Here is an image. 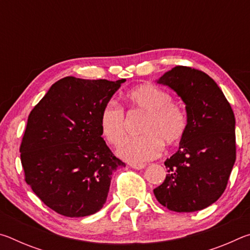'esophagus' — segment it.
<instances>
[{"label":"esophagus","instance_id":"esophagus-1","mask_svg":"<svg viewBox=\"0 0 250 250\" xmlns=\"http://www.w3.org/2000/svg\"><path fill=\"white\" fill-rule=\"evenodd\" d=\"M130 167L135 170H142V168L146 167V164H130Z\"/></svg>","mask_w":250,"mask_h":250}]
</instances>
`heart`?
Returning a JSON list of instances; mask_svg holds the SVG:
<instances>
[{"label": "heart", "instance_id": "heart-1", "mask_svg": "<svg viewBox=\"0 0 250 250\" xmlns=\"http://www.w3.org/2000/svg\"><path fill=\"white\" fill-rule=\"evenodd\" d=\"M125 100L131 112L145 113L139 132L118 149V155L128 162L141 164L161 154L163 145L179 143L188 129V117L182 105L173 103L170 92L153 83H143L129 90ZM99 128L109 145L118 146L125 139V112L115 100L104 104L99 115Z\"/></svg>", "mask_w": 250, "mask_h": 250}]
</instances>
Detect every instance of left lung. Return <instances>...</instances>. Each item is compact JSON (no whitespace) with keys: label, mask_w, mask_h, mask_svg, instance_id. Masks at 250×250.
<instances>
[{"label":"left lung","mask_w":250,"mask_h":250,"mask_svg":"<svg viewBox=\"0 0 250 250\" xmlns=\"http://www.w3.org/2000/svg\"><path fill=\"white\" fill-rule=\"evenodd\" d=\"M159 83L171 87L185 103L188 129L179 151L164 162L168 174L153 193L170 210H201L222 196L234 167V112L221 88L202 70L176 66Z\"/></svg>","instance_id":"obj_1"}]
</instances>
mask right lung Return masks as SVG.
I'll list each match as a JSON object with an SVG mask.
<instances>
[{"label": "right lung", "instance_id": "1", "mask_svg": "<svg viewBox=\"0 0 250 250\" xmlns=\"http://www.w3.org/2000/svg\"><path fill=\"white\" fill-rule=\"evenodd\" d=\"M125 79L55 83L29 113L21 142L25 182L66 217L89 216L107 200L112 172L125 167L101 138L99 115Z\"/></svg>", "mask_w": 250, "mask_h": 250}]
</instances>
